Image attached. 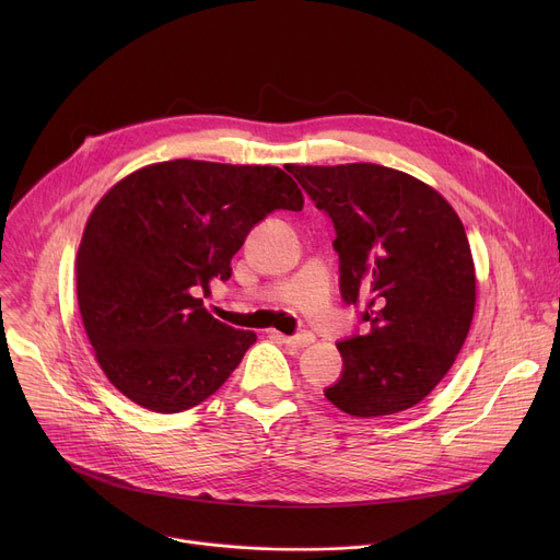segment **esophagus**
I'll return each instance as SVG.
<instances>
[{
  "label": "esophagus",
  "instance_id": "1",
  "mask_svg": "<svg viewBox=\"0 0 560 560\" xmlns=\"http://www.w3.org/2000/svg\"><path fill=\"white\" fill-rule=\"evenodd\" d=\"M288 347H295V349H302V347H308L315 342V336L311 331H304V334H298V336H279Z\"/></svg>",
  "mask_w": 560,
  "mask_h": 560
}]
</instances>
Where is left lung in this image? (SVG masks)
I'll list each match as a JSON object with an SVG mask.
<instances>
[{"mask_svg": "<svg viewBox=\"0 0 560 560\" xmlns=\"http://www.w3.org/2000/svg\"><path fill=\"white\" fill-rule=\"evenodd\" d=\"M290 172L334 220L342 300H368L370 334L338 342L345 368L327 399L354 418L420 404L452 370L475 317L477 275L460 218L401 170L347 163Z\"/></svg>", "mask_w": 560, "mask_h": 560, "instance_id": "left-lung-1", "label": "left lung"}]
</instances>
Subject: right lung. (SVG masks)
<instances>
[{"instance_id": "obj_1", "label": "right lung", "mask_w": 560, "mask_h": 560, "mask_svg": "<svg viewBox=\"0 0 560 560\" xmlns=\"http://www.w3.org/2000/svg\"><path fill=\"white\" fill-rule=\"evenodd\" d=\"M302 206L275 165L176 159L117 182L88 218L74 262L83 329L110 384L154 413L209 399L256 334L224 325L195 295L231 277L256 222Z\"/></svg>"}]
</instances>
